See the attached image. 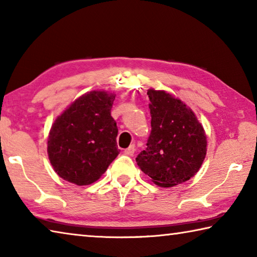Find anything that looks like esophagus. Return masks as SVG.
Returning <instances> with one entry per match:
<instances>
[{"label":"esophagus","mask_w":257,"mask_h":257,"mask_svg":"<svg viewBox=\"0 0 257 257\" xmlns=\"http://www.w3.org/2000/svg\"><path fill=\"white\" fill-rule=\"evenodd\" d=\"M135 151H136V149H135V145H130L128 149L124 150V154L129 155V156H133L135 154Z\"/></svg>","instance_id":"1"}]
</instances>
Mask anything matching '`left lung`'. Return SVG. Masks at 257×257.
<instances>
[{"mask_svg":"<svg viewBox=\"0 0 257 257\" xmlns=\"http://www.w3.org/2000/svg\"><path fill=\"white\" fill-rule=\"evenodd\" d=\"M152 132L137 155L141 170L155 185L173 187L193 178L206 155V135L189 106L165 90H147Z\"/></svg>","mask_w":257,"mask_h":257,"instance_id":"left-lung-1","label":"left lung"}]
</instances>
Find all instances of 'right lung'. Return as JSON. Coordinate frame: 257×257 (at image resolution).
<instances>
[{
    "instance_id": "1",
    "label": "right lung",
    "mask_w": 257,
    "mask_h": 257,
    "mask_svg": "<svg viewBox=\"0 0 257 257\" xmlns=\"http://www.w3.org/2000/svg\"><path fill=\"white\" fill-rule=\"evenodd\" d=\"M114 93L92 90L75 99L55 119L47 139L54 171L78 186L98 180L118 156V127L111 116Z\"/></svg>"
}]
</instances>
